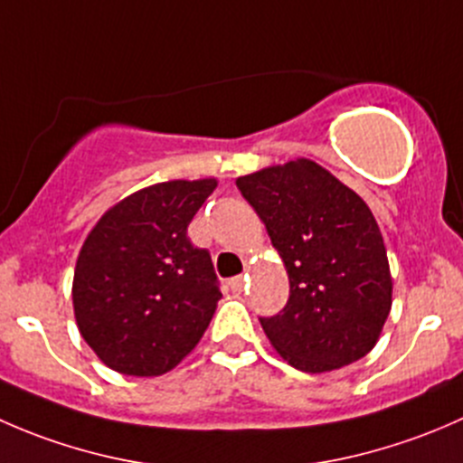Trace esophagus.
I'll return each instance as SVG.
<instances>
[{
  "instance_id": "1",
  "label": "esophagus",
  "mask_w": 463,
  "mask_h": 463,
  "mask_svg": "<svg viewBox=\"0 0 463 463\" xmlns=\"http://www.w3.org/2000/svg\"><path fill=\"white\" fill-rule=\"evenodd\" d=\"M246 282H249V275H237V278H232L228 284H231L232 291H241V288L246 287Z\"/></svg>"
}]
</instances>
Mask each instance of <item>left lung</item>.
I'll use <instances>...</instances> for the list:
<instances>
[{"label": "left lung", "instance_id": "1", "mask_svg": "<svg viewBox=\"0 0 463 463\" xmlns=\"http://www.w3.org/2000/svg\"><path fill=\"white\" fill-rule=\"evenodd\" d=\"M288 273V302L260 318L296 370H338L374 349L392 309L385 244L367 203L329 170L296 158L237 179Z\"/></svg>", "mask_w": 463, "mask_h": 463}]
</instances>
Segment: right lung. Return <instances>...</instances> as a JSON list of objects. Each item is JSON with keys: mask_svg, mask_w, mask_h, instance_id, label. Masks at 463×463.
<instances>
[{"mask_svg": "<svg viewBox=\"0 0 463 463\" xmlns=\"http://www.w3.org/2000/svg\"><path fill=\"white\" fill-rule=\"evenodd\" d=\"M217 179L165 181L111 205L73 273V314L96 356L128 376H161L202 340L222 298L188 226Z\"/></svg>", "mask_w": 463, "mask_h": 463, "instance_id": "right-lung-1", "label": "right lung"}]
</instances>
